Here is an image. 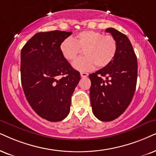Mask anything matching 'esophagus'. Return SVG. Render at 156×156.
<instances>
[{
    "label": "esophagus",
    "instance_id": "1",
    "mask_svg": "<svg viewBox=\"0 0 156 156\" xmlns=\"http://www.w3.org/2000/svg\"><path fill=\"white\" fill-rule=\"evenodd\" d=\"M80 76H81L82 78H86V77H87L88 76V74L87 73L82 72V73H80Z\"/></svg>",
    "mask_w": 156,
    "mask_h": 156
}]
</instances>
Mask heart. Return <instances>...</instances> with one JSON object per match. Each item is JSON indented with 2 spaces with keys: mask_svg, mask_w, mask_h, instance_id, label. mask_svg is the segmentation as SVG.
<instances>
[{
  "mask_svg": "<svg viewBox=\"0 0 156 156\" xmlns=\"http://www.w3.org/2000/svg\"><path fill=\"white\" fill-rule=\"evenodd\" d=\"M60 52L66 60H76L83 50L85 57L75 61L74 68L80 71L107 66L112 62L117 51V43L114 37L94 31H83L73 39L67 38L61 42Z\"/></svg>",
  "mask_w": 156,
  "mask_h": 156,
  "instance_id": "obj_1",
  "label": "heart"
}]
</instances>
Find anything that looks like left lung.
<instances>
[{
  "label": "left lung",
  "instance_id": "8db88e82",
  "mask_svg": "<svg viewBox=\"0 0 156 156\" xmlns=\"http://www.w3.org/2000/svg\"><path fill=\"white\" fill-rule=\"evenodd\" d=\"M106 31L117 41V54L109 65L89 75L90 98L95 117L109 122L124 113L133 99L137 84V60L125 34L114 28Z\"/></svg>",
  "mask_w": 156,
  "mask_h": 156
}]
</instances>
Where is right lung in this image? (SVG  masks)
Listing matches in <instances>:
<instances>
[{
	"label": "right lung",
	"mask_w": 156,
	"mask_h": 156,
	"mask_svg": "<svg viewBox=\"0 0 156 156\" xmlns=\"http://www.w3.org/2000/svg\"><path fill=\"white\" fill-rule=\"evenodd\" d=\"M71 34L59 30L37 33L21 52L25 96L33 110L47 121L59 122L68 115L71 96L80 80V73L60 50L61 42Z\"/></svg>",
	"instance_id": "add662e5"
}]
</instances>
